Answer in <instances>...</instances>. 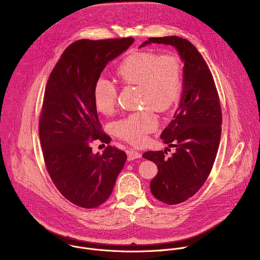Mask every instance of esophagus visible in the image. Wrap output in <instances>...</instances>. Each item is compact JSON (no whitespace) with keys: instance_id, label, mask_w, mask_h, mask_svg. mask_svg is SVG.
I'll use <instances>...</instances> for the list:
<instances>
[{"instance_id":"esophagus-1","label":"esophagus","mask_w":260,"mask_h":260,"mask_svg":"<svg viewBox=\"0 0 260 260\" xmlns=\"http://www.w3.org/2000/svg\"><path fill=\"white\" fill-rule=\"evenodd\" d=\"M141 156H142V154L137 150L131 149V150L127 151V160H134V159L140 158Z\"/></svg>"}]
</instances>
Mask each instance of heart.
Here are the masks:
<instances>
[{
	"label": "heart",
	"instance_id": "b5f03b06",
	"mask_svg": "<svg viewBox=\"0 0 260 260\" xmlns=\"http://www.w3.org/2000/svg\"><path fill=\"white\" fill-rule=\"evenodd\" d=\"M117 74L124 83L140 85L141 104L147 108L115 121L112 128L119 139L140 145L148 134L157 127L158 119L153 109L166 112L180 99L181 59L173 52L159 54L154 51H136L121 61ZM117 86L112 81L105 77L95 80L92 95L100 113L112 112L117 103Z\"/></svg>",
	"mask_w": 260,
	"mask_h": 260
}]
</instances>
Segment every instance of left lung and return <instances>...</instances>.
<instances>
[{"label":"left lung","instance_id":"8db88e82","mask_svg":"<svg viewBox=\"0 0 260 260\" xmlns=\"http://www.w3.org/2000/svg\"><path fill=\"white\" fill-rule=\"evenodd\" d=\"M158 43L177 48L184 61L183 93L174 119L160 138L175 152L147 151L143 157L157 165L150 182L155 199L177 205L194 196L208 179L221 137L222 111L212 73L198 49L177 36L149 38L141 46Z\"/></svg>","mask_w":260,"mask_h":260}]
</instances>
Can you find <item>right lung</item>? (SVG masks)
I'll return each mask as SVG.
<instances>
[{"label":"right lung","instance_id":"obj_1","mask_svg":"<svg viewBox=\"0 0 260 260\" xmlns=\"http://www.w3.org/2000/svg\"><path fill=\"white\" fill-rule=\"evenodd\" d=\"M133 42L132 37L74 42L46 84L39 120L45 167L58 191L81 208H98L109 199L127 157L111 145L103 154L92 153V141H111L102 131L92 91L107 63Z\"/></svg>","mask_w":260,"mask_h":260}]
</instances>
